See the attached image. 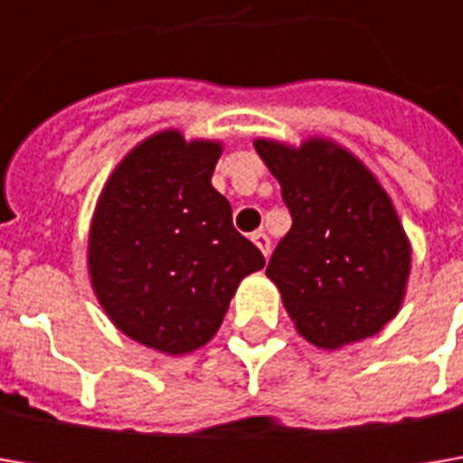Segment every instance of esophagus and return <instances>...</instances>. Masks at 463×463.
<instances>
[{"mask_svg": "<svg viewBox=\"0 0 463 463\" xmlns=\"http://www.w3.org/2000/svg\"><path fill=\"white\" fill-rule=\"evenodd\" d=\"M252 241L258 244V250L265 255V258L270 255V237H268L265 232H255V234H252Z\"/></svg>", "mask_w": 463, "mask_h": 463, "instance_id": "obj_1", "label": "esophagus"}]
</instances>
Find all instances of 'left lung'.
I'll use <instances>...</instances> for the list:
<instances>
[{"label": "left lung", "instance_id": "obj_1", "mask_svg": "<svg viewBox=\"0 0 463 463\" xmlns=\"http://www.w3.org/2000/svg\"><path fill=\"white\" fill-rule=\"evenodd\" d=\"M291 211L268 278L296 332L337 350L382 332L400 311L412 250L382 183L361 159L329 138L288 146L255 141Z\"/></svg>", "mask_w": 463, "mask_h": 463}]
</instances>
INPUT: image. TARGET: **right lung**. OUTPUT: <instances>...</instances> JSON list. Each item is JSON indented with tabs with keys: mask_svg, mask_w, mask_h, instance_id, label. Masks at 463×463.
<instances>
[{
	"mask_svg": "<svg viewBox=\"0 0 463 463\" xmlns=\"http://www.w3.org/2000/svg\"><path fill=\"white\" fill-rule=\"evenodd\" d=\"M222 141L175 128L144 138L99 193L87 268L99 307L123 335L167 355L205 345L241 278L265 265L211 185Z\"/></svg>",
	"mask_w": 463,
	"mask_h": 463,
	"instance_id": "1",
	"label": "right lung"
}]
</instances>
